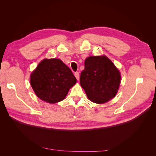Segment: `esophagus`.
Wrapping results in <instances>:
<instances>
[{
    "label": "esophagus",
    "instance_id": "esophagus-1",
    "mask_svg": "<svg viewBox=\"0 0 156 156\" xmlns=\"http://www.w3.org/2000/svg\"><path fill=\"white\" fill-rule=\"evenodd\" d=\"M74 76L78 80H79V78H80V75H79V72H76L74 73Z\"/></svg>",
    "mask_w": 156,
    "mask_h": 156
}]
</instances>
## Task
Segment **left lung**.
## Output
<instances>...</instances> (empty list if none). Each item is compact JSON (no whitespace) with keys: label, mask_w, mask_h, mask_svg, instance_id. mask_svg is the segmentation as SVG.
I'll return each instance as SVG.
<instances>
[{"label":"left lung","mask_w":156,"mask_h":156,"mask_svg":"<svg viewBox=\"0 0 156 156\" xmlns=\"http://www.w3.org/2000/svg\"><path fill=\"white\" fill-rule=\"evenodd\" d=\"M80 82L88 98L102 104L115 97L121 82V75L106 56H90L85 59Z\"/></svg>","instance_id":"1"}]
</instances>
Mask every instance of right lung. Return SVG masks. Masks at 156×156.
Listing matches in <instances>:
<instances>
[{
  "instance_id": "1",
  "label": "right lung",
  "mask_w": 156,
  "mask_h": 156,
  "mask_svg": "<svg viewBox=\"0 0 156 156\" xmlns=\"http://www.w3.org/2000/svg\"><path fill=\"white\" fill-rule=\"evenodd\" d=\"M76 78L64 63L59 59H45L31 75V85L42 101L56 103L64 100Z\"/></svg>"
}]
</instances>
